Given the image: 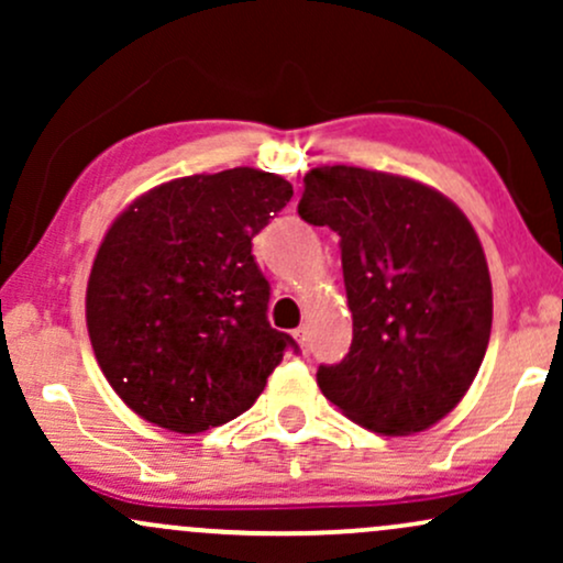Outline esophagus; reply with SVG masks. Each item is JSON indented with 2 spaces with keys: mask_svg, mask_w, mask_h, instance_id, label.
I'll return each mask as SVG.
<instances>
[{
  "mask_svg": "<svg viewBox=\"0 0 563 563\" xmlns=\"http://www.w3.org/2000/svg\"><path fill=\"white\" fill-rule=\"evenodd\" d=\"M294 335H296V341H299V346L303 349V352H307V349H309V328L307 325L296 328Z\"/></svg>",
  "mask_w": 563,
  "mask_h": 563,
  "instance_id": "34e87169",
  "label": "esophagus"
}]
</instances>
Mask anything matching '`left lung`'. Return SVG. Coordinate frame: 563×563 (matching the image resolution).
Listing matches in <instances>:
<instances>
[{"label":"left lung","mask_w":563,"mask_h":563,"mask_svg":"<svg viewBox=\"0 0 563 563\" xmlns=\"http://www.w3.org/2000/svg\"><path fill=\"white\" fill-rule=\"evenodd\" d=\"M303 222L341 238L352 346L318 386L378 434H416L463 399L493 331L479 235L434 187L360 166L303 177Z\"/></svg>","instance_id":"obj_1"}]
</instances>
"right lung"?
Returning a JSON list of instances; mask_svg holds the SVG:
<instances>
[{"label":"right lung","instance_id":"1","mask_svg":"<svg viewBox=\"0 0 563 563\" xmlns=\"http://www.w3.org/2000/svg\"><path fill=\"white\" fill-rule=\"evenodd\" d=\"M294 196L238 166L172 179L129 203L97 249L87 328L108 384L145 421L198 434L256 402L288 333L267 322L251 241Z\"/></svg>","mask_w":563,"mask_h":563}]
</instances>
